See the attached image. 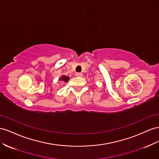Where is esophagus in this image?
Instances as JSON below:
<instances>
[{
  "mask_svg": "<svg viewBox=\"0 0 159 159\" xmlns=\"http://www.w3.org/2000/svg\"><path fill=\"white\" fill-rule=\"evenodd\" d=\"M75 75H76L77 77H82L83 74H81V73H76V74H75Z\"/></svg>",
  "mask_w": 159,
  "mask_h": 159,
  "instance_id": "esophagus-1",
  "label": "esophagus"
}]
</instances>
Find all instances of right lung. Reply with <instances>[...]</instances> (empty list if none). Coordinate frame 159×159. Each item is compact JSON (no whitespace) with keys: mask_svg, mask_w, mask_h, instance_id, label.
Here are the masks:
<instances>
[{"mask_svg":"<svg viewBox=\"0 0 159 159\" xmlns=\"http://www.w3.org/2000/svg\"><path fill=\"white\" fill-rule=\"evenodd\" d=\"M69 79H70L69 77H67V76H66V75H62V76L61 77V78L59 79V80L64 81V82L66 83V82H67V81L69 80Z\"/></svg>","mask_w":159,"mask_h":159,"instance_id":"add662e5","label":"right lung"}]
</instances>
